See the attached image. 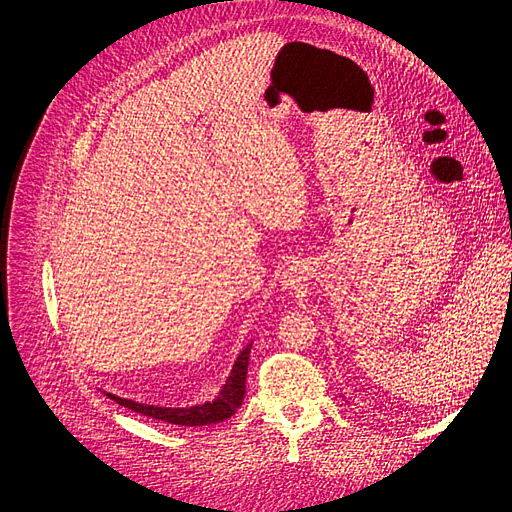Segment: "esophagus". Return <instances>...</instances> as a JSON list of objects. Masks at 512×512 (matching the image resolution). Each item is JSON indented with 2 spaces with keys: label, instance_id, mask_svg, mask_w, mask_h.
Masks as SVG:
<instances>
[{
  "label": "esophagus",
  "instance_id": "esophagus-1",
  "mask_svg": "<svg viewBox=\"0 0 512 512\" xmlns=\"http://www.w3.org/2000/svg\"><path fill=\"white\" fill-rule=\"evenodd\" d=\"M282 286L290 294H300L308 286V269L302 263H294L284 271Z\"/></svg>",
  "mask_w": 512,
  "mask_h": 512
}]
</instances>
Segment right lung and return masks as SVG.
I'll list each match as a JSON object with an SVG mask.
<instances>
[{
	"label": "right lung",
	"instance_id": "1",
	"mask_svg": "<svg viewBox=\"0 0 512 512\" xmlns=\"http://www.w3.org/2000/svg\"><path fill=\"white\" fill-rule=\"evenodd\" d=\"M249 355H251V343L241 351L237 357L235 365H232L230 376L226 384L222 386L220 394L216 400L198 404V406H188V408H163V406H153V404H141L134 400L120 398L116 394H106L110 400L118 402L120 406L134 410L138 414H145L151 418H157V421L179 425V427H206V425H216L226 421L232 414L237 412V408L243 404L245 398V380H247V367H249Z\"/></svg>",
	"mask_w": 512,
	"mask_h": 512
}]
</instances>
